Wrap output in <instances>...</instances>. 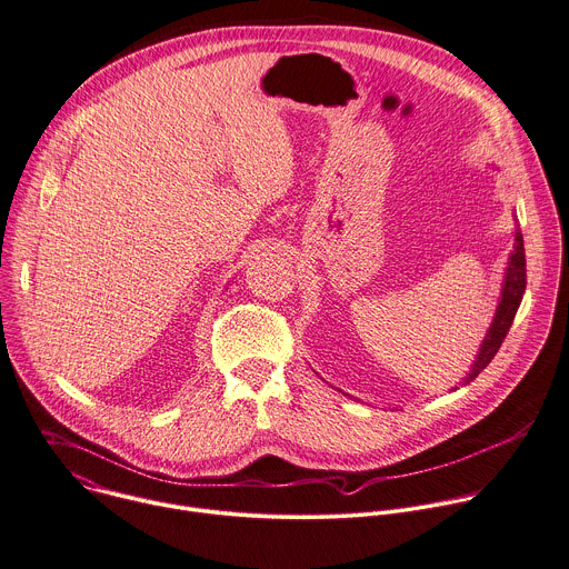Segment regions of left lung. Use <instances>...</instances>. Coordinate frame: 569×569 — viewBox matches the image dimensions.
Segmentation results:
<instances>
[{"mask_svg": "<svg viewBox=\"0 0 569 569\" xmlns=\"http://www.w3.org/2000/svg\"><path fill=\"white\" fill-rule=\"evenodd\" d=\"M527 286V270H525V246H522V232L516 226L513 230V252L509 254V266L505 272V281H502V292H500V303L496 308V317L487 330V337L482 339L480 352L471 366V370L465 377V385L473 382L476 377L480 375V370H485L489 366V361L496 357L498 348L502 346L511 321L516 317V310L522 301V292Z\"/></svg>", "mask_w": 569, "mask_h": 569, "instance_id": "obj_1", "label": "left lung"}]
</instances>
